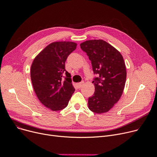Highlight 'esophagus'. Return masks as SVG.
Returning <instances> with one entry per match:
<instances>
[{
  "label": "esophagus",
  "mask_w": 157,
  "mask_h": 157,
  "mask_svg": "<svg viewBox=\"0 0 157 157\" xmlns=\"http://www.w3.org/2000/svg\"><path fill=\"white\" fill-rule=\"evenodd\" d=\"M83 85H84V81H82L81 82H79V83H77L76 85L78 88H81Z\"/></svg>",
  "instance_id": "34e87169"
}]
</instances>
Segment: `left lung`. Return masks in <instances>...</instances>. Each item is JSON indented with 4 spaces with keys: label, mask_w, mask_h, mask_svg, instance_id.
<instances>
[{
    "label": "left lung",
    "mask_w": 157,
    "mask_h": 157,
    "mask_svg": "<svg viewBox=\"0 0 157 157\" xmlns=\"http://www.w3.org/2000/svg\"><path fill=\"white\" fill-rule=\"evenodd\" d=\"M91 62L95 93L88 98V108L96 113L109 111L121 98L126 80V69L122 56L103 40H91L80 44Z\"/></svg>",
    "instance_id": "8db88e82"
}]
</instances>
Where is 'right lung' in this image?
I'll list each match as a JSON object with an SVG mask.
<instances>
[{
    "instance_id": "add662e5",
    "label": "right lung",
    "mask_w": 157,
    "mask_h": 157,
    "mask_svg": "<svg viewBox=\"0 0 157 157\" xmlns=\"http://www.w3.org/2000/svg\"><path fill=\"white\" fill-rule=\"evenodd\" d=\"M76 46L72 41L52 43L40 52L31 64V79L36 95L44 106L53 111L66 108L75 91L65 62Z\"/></svg>"
}]
</instances>
